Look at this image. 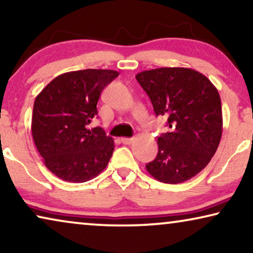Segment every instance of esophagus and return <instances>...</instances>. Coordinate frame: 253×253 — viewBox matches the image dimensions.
Returning a JSON list of instances; mask_svg holds the SVG:
<instances>
[{
	"label": "esophagus",
	"instance_id": "obj_1",
	"mask_svg": "<svg viewBox=\"0 0 253 253\" xmlns=\"http://www.w3.org/2000/svg\"><path fill=\"white\" fill-rule=\"evenodd\" d=\"M132 141H133V138H126V137L121 138V143H122V144L130 145L131 143H132Z\"/></svg>",
	"mask_w": 253,
	"mask_h": 253
}]
</instances>
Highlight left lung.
<instances>
[{
  "mask_svg": "<svg viewBox=\"0 0 253 253\" xmlns=\"http://www.w3.org/2000/svg\"><path fill=\"white\" fill-rule=\"evenodd\" d=\"M137 82L150 96L155 115L167 117L169 131L158 138V155L146 165L155 179L177 184L209 165L222 136L219 92L209 78L189 68L139 72Z\"/></svg>",
  "mask_w": 253,
  "mask_h": 253,
  "instance_id": "left-lung-1",
  "label": "left lung"
}]
</instances>
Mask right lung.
<instances>
[{
  "mask_svg": "<svg viewBox=\"0 0 253 253\" xmlns=\"http://www.w3.org/2000/svg\"><path fill=\"white\" fill-rule=\"evenodd\" d=\"M119 72L102 69L65 72L36 98L32 136L44 166L63 181L83 183L107 167L114 140L102 127L88 130L102 89Z\"/></svg>",
  "mask_w": 253,
  "mask_h": 253,
  "instance_id": "1",
  "label": "right lung"
}]
</instances>
